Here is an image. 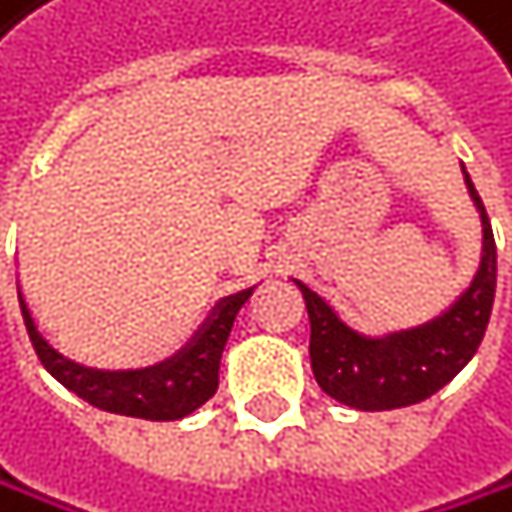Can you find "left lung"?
Listing matches in <instances>:
<instances>
[{
	"label": "left lung",
	"mask_w": 512,
	"mask_h": 512,
	"mask_svg": "<svg viewBox=\"0 0 512 512\" xmlns=\"http://www.w3.org/2000/svg\"><path fill=\"white\" fill-rule=\"evenodd\" d=\"M464 170V167H461ZM464 183L482 222V253L470 287L427 323L366 336L339 317L320 293L296 280L311 320V369L323 394L363 412L403 409L433 397L473 360L492 317L498 250L492 222L470 173Z\"/></svg>",
	"instance_id": "left-lung-1"
}]
</instances>
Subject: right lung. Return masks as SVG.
Returning a JSON list of instances; mask_svg holds the SVG:
<instances>
[{
	"instance_id": "1",
	"label": "right lung",
	"mask_w": 512,
	"mask_h": 512,
	"mask_svg": "<svg viewBox=\"0 0 512 512\" xmlns=\"http://www.w3.org/2000/svg\"><path fill=\"white\" fill-rule=\"evenodd\" d=\"M253 290L256 287L222 296L180 351L161 363L140 366V369H100L66 357L42 336L20 287H17V299L42 366L66 391H72L75 397H82L85 403L103 412L143 418V421H180L195 409H201L216 394L219 360L228 342V332H232L235 317L241 305L253 296Z\"/></svg>"
}]
</instances>
